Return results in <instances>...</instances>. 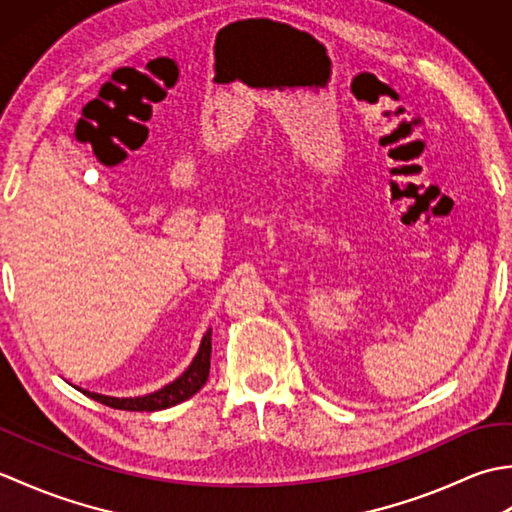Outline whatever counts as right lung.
<instances>
[{
	"label": "right lung",
	"mask_w": 512,
	"mask_h": 512,
	"mask_svg": "<svg viewBox=\"0 0 512 512\" xmlns=\"http://www.w3.org/2000/svg\"><path fill=\"white\" fill-rule=\"evenodd\" d=\"M211 328L206 330L202 336L200 350L195 354L191 365L184 369V374L178 376L173 383L165 385L162 389L154 391V394L147 396H134V398H114V396H103L96 394V391L81 389L85 396H90L92 400H99L107 407L114 409H125V411H160V409H169L178 402L189 400L193 394L204 387L206 378H209V369H211ZM79 389V387H76Z\"/></svg>",
	"instance_id": "right-lung-1"
}]
</instances>
